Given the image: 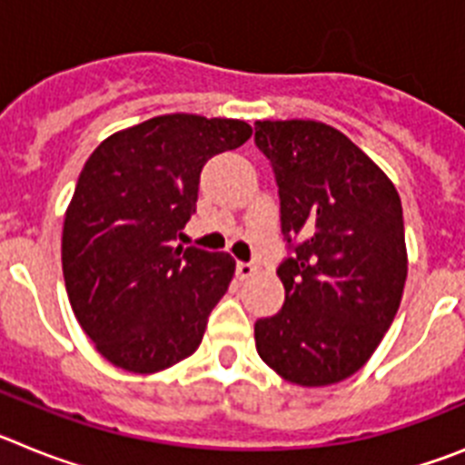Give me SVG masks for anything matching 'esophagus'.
<instances>
[{"instance_id": "obj_1", "label": "esophagus", "mask_w": 465, "mask_h": 465, "mask_svg": "<svg viewBox=\"0 0 465 465\" xmlns=\"http://www.w3.org/2000/svg\"><path fill=\"white\" fill-rule=\"evenodd\" d=\"M235 270H237V277L240 279H249L256 274V268H253L252 262H237Z\"/></svg>"}]
</instances>
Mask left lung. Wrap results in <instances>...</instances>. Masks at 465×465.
I'll list each match as a JSON object with an SVG mask.
<instances>
[{"mask_svg":"<svg viewBox=\"0 0 465 465\" xmlns=\"http://www.w3.org/2000/svg\"><path fill=\"white\" fill-rule=\"evenodd\" d=\"M279 188L286 298L256 322L261 359L283 380L326 386L354 375L391 326L408 277L398 191L340 130L258 121Z\"/></svg>","mask_w":465,"mask_h":465,"instance_id":"left-lung-1","label":"left lung"}]
</instances>
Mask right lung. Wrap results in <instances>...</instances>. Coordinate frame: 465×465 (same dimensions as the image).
<instances>
[{
	"label": "right lung",
	"instance_id": "obj_1",
	"mask_svg": "<svg viewBox=\"0 0 465 465\" xmlns=\"http://www.w3.org/2000/svg\"><path fill=\"white\" fill-rule=\"evenodd\" d=\"M249 137L232 118L155 116L104 139L81 170L64 213V286L85 335L123 371H165L203 342L235 261L174 242L207 160Z\"/></svg>",
	"mask_w": 465,
	"mask_h": 465
}]
</instances>
